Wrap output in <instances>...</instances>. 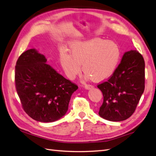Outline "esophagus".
<instances>
[{"mask_svg": "<svg viewBox=\"0 0 156 156\" xmlns=\"http://www.w3.org/2000/svg\"><path fill=\"white\" fill-rule=\"evenodd\" d=\"M93 87V85H85V89H91Z\"/></svg>", "mask_w": 156, "mask_h": 156, "instance_id": "obj_1", "label": "esophagus"}]
</instances>
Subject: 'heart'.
<instances>
[{"instance_id": "heart-1", "label": "heart", "mask_w": 156, "mask_h": 156, "mask_svg": "<svg viewBox=\"0 0 156 156\" xmlns=\"http://www.w3.org/2000/svg\"><path fill=\"white\" fill-rule=\"evenodd\" d=\"M70 53L61 51L60 62L67 77L73 79L81 72V65L86 77L94 81L108 79L119 62V45L111 40L101 37L84 41H75L70 45Z\"/></svg>"}]
</instances>
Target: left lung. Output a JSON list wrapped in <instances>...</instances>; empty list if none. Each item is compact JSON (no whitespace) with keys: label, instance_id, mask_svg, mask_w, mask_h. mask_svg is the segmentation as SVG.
Instances as JSON below:
<instances>
[{"label":"left lung","instance_id":"1","mask_svg":"<svg viewBox=\"0 0 156 156\" xmlns=\"http://www.w3.org/2000/svg\"><path fill=\"white\" fill-rule=\"evenodd\" d=\"M97 87L103 94L98 115L119 122L134 112L145 88V62L136 50L125 52L120 63L107 81Z\"/></svg>","mask_w":156,"mask_h":156}]
</instances>
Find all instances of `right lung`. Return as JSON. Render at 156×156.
Listing matches in <instances>:
<instances>
[{
  "instance_id": "add662e5",
  "label": "right lung",
  "mask_w": 156,
  "mask_h": 156,
  "mask_svg": "<svg viewBox=\"0 0 156 156\" xmlns=\"http://www.w3.org/2000/svg\"><path fill=\"white\" fill-rule=\"evenodd\" d=\"M35 49L24 51L15 67V86L24 111L34 120L54 122L66 115L78 86L45 63Z\"/></svg>"
}]
</instances>
